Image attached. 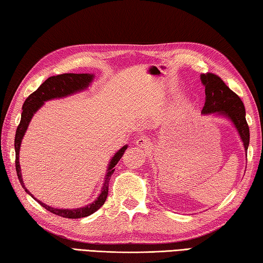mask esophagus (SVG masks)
Returning <instances> with one entry per match:
<instances>
[{"instance_id":"34e87169","label":"esophagus","mask_w":263,"mask_h":263,"mask_svg":"<svg viewBox=\"0 0 263 263\" xmlns=\"http://www.w3.org/2000/svg\"><path fill=\"white\" fill-rule=\"evenodd\" d=\"M136 143L140 148H148L150 146V141H149V139H147V138H139L138 140L136 141Z\"/></svg>"}]
</instances>
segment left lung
<instances>
[{"label":"left lung","instance_id":"8db88e82","mask_svg":"<svg viewBox=\"0 0 263 263\" xmlns=\"http://www.w3.org/2000/svg\"><path fill=\"white\" fill-rule=\"evenodd\" d=\"M201 82L203 83L205 91V102L201 113L230 119L236 127L247 153L250 143V128L245 119V107L241 98L214 73L201 74Z\"/></svg>","mask_w":263,"mask_h":263}]
</instances>
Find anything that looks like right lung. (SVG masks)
<instances>
[{"instance_id": "1", "label": "right lung", "mask_w": 263, "mask_h": 263, "mask_svg": "<svg viewBox=\"0 0 263 263\" xmlns=\"http://www.w3.org/2000/svg\"><path fill=\"white\" fill-rule=\"evenodd\" d=\"M92 80H93V74H90V73H64V74L49 77L47 80L44 81L42 85L39 86V88L36 91H33L31 95H29V97L25 100L24 106H22L21 120L18 125V128H16L15 138H14L15 171L22 187L25 189V191L28 194L31 195V197L36 201H38L39 204L44 206V208L48 210L49 212L64 218H71V219H77V218L90 216L105 203V201L107 199V195H108V184H109L110 176L114 173L115 166L117 163H119V160L122 158V156L124 154L127 146H123L119 152L113 156V158L110 159L107 173H106V176H105L103 187L100 190L102 192H100L99 197L95 200L92 203L88 204L86 206H82V208H77V209L53 208V206H49L45 203H43L42 201H39L33 197V195L26 189L25 183L22 181L20 163H19V152H20L22 138L25 136L28 125H29L33 114H35L36 111L42 107L44 103L54 98H62V97L70 96V95H73L76 92L85 90V89L89 87V85H90Z\"/></svg>"}]
</instances>
